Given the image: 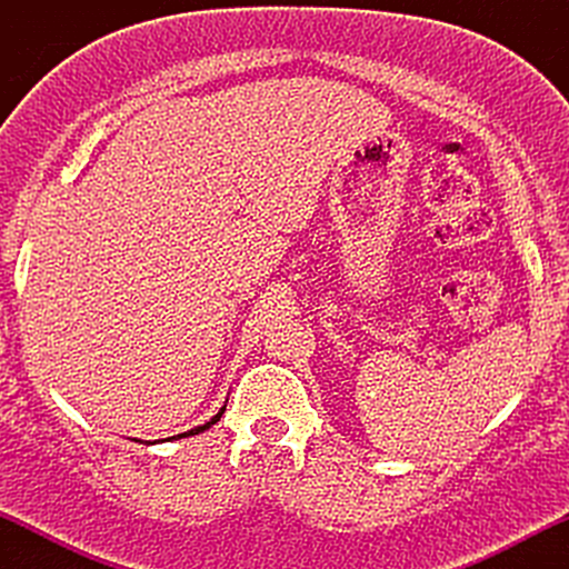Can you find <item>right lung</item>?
<instances>
[{
	"mask_svg": "<svg viewBox=\"0 0 569 569\" xmlns=\"http://www.w3.org/2000/svg\"><path fill=\"white\" fill-rule=\"evenodd\" d=\"M221 415H224V409H221V411H219V415H217V417H213V420H211V422H206V426H198V428L187 430V433H181V436H194V433H202V430H208V428H211V426H213V422H219V417H221ZM173 439H176V436H173Z\"/></svg>",
	"mask_w": 569,
	"mask_h": 569,
	"instance_id": "1",
	"label": "right lung"
}]
</instances>
